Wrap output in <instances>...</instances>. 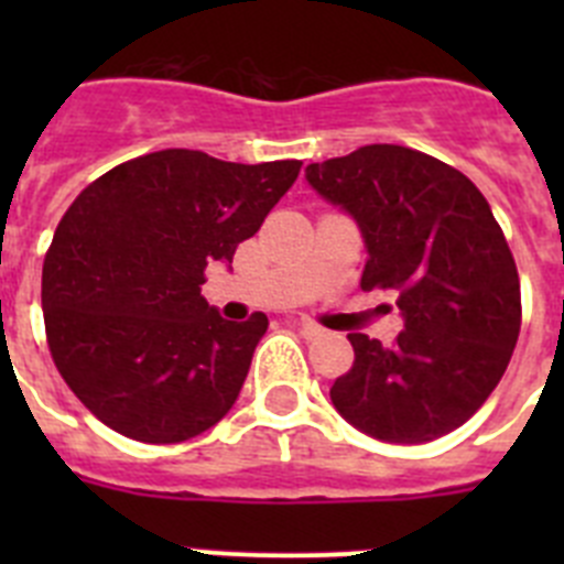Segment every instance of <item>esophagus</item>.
Returning a JSON list of instances; mask_svg holds the SVG:
<instances>
[{
  "mask_svg": "<svg viewBox=\"0 0 564 564\" xmlns=\"http://www.w3.org/2000/svg\"><path fill=\"white\" fill-rule=\"evenodd\" d=\"M293 325H296L299 330L305 333V336H318V333H322V327H318L316 322H311V318H296Z\"/></svg>",
  "mask_w": 564,
  "mask_h": 564,
  "instance_id": "1",
  "label": "esophagus"
}]
</instances>
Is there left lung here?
<instances>
[{
  "mask_svg": "<svg viewBox=\"0 0 564 564\" xmlns=\"http://www.w3.org/2000/svg\"><path fill=\"white\" fill-rule=\"evenodd\" d=\"M305 174L361 228V291H395L403 316L390 347L347 336L356 361L330 387L333 406L387 443L449 435L495 392L520 336V276L491 206L455 166L395 143Z\"/></svg>",
  "mask_w": 564,
  "mask_h": 564,
  "instance_id": "obj_1",
  "label": "left lung"
}]
</instances>
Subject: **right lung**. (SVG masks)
<instances>
[{
	"label": "right lung",
	"instance_id": "add662e5",
	"mask_svg": "<svg viewBox=\"0 0 564 564\" xmlns=\"http://www.w3.org/2000/svg\"><path fill=\"white\" fill-rule=\"evenodd\" d=\"M299 169L163 149L73 200L44 257V330L67 387L109 430L181 443L226 417L268 316L228 322L200 285L208 262H231L259 231Z\"/></svg>",
	"mask_w": 564,
	"mask_h": 564
}]
</instances>
